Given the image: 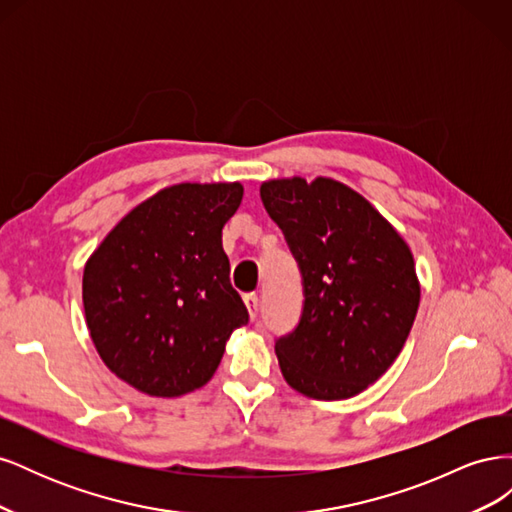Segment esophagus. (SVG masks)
Instances as JSON below:
<instances>
[{"label": "esophagus", "mask_w": 512, "mask_h": 512, "mask_svg": "<svg viewBox=\"0 0 512 512\" xmlns=\"http://www.w3.org/2000/svg\"><path fill=\"white\" fill-rule=\"evenodd\" d=\"M243 301H245V305H247V312H250V318H252V320H256V316H258V307H260L258 294H256V292H247L245 297H243Z\"/></svg>", "instance_id": "obj_1"}]
</instances>
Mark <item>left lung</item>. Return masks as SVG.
<instances>
[{"label": "left lung", "mask_w": 512, "mask_h": 512, "mask_svg": "<svg viewBox=\"0 0 512 512\" xmlns=\"http://www.w3.org/2000/svg\"><path fill=\"white\" fill-rule=\"evenodd\" d=\"M303 280V312L275 339L282 374L312 399H348L393 365L410 335L421 286L399 232L348 185L318 177L260 185Z\"/></svg>", "instance_id": "8db88e82"}]
</instances>
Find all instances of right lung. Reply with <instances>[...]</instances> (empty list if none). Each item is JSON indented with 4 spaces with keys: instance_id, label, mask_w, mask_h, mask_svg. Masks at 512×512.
Wrapping results in <instances>:
<instances>
[{
    "instance_id": "obj_1",
    "label": "right lung",
    "mask_w": 512,
    "mask_h": 512,
    "mask_svg": "<svg viewBox=\"0 0 512 512\" xmlns=\"http://www.w3.org/2000/svg\"><path fill=\"white\" fill-rule=\"evenodd\" d=\"M241 183H179L134 207L83 273L87 329L106 367L153 397L207 384L250 320L230 284L222 228Z\"/></svg>"
}]
</instances>
